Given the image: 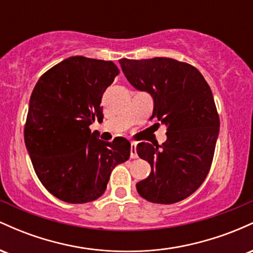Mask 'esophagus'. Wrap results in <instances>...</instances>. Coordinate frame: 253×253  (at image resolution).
Wrapping results in <instances>:
<instances>
[{"instance_id":"esophagus-1","label":"esophagus","mask_w":253,"mask_h":253,"mask_svg":"<svg viewBox=\"0 0 253 253\" xmlns=\"http://www.w3.org/2000/svg\"><path fill=\"white\" fill-rule=\"evenodd\" d=\"M130 158H138V153H136V144L130 143Z\"/></svg>"}]
</instances>
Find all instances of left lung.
<instances>
[{"mask_svg":"<svg viewBox=\"0 0 253 253\" xmlns=\"http://www.w3.org/2000/svg\"><path fill=\"white\" fill-rule=\"evenodd\" d=\"M127 81L153 98V114L168 127L162 145L140 143L136 153L151 165L136 183L147 201L171 205L187 199L210 172L220 120L211 90L193 65L172 58L119 60Z\"/></svg>","mask_w":253,"mask_h":253,"instance_id":"1","label":"left lung"}]
</instances>
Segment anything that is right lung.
Returning <instances> with one entry per match:
<instances>
[{
    "label": "right lung",
    "mask_w": 253,
    "mask_h": 253,
    "mask_svg": "<svg viewBox=\"0 0 253 253\" xmlns=\"http://www.w3.org/2000/svg\"><path fill=\"white\" fill-rule=\"evenodd\" d=\"M118 75L110 60L75 56L46 71L34 86L26 149L43 187L64 202L98 199L113 169L129 158L127 139L108 143L89 128L95 119H103L102 95Z\"/></svg>",
    "instance_id": "add662e5"
}]
</instances>
